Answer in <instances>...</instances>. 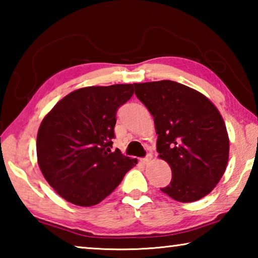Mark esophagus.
I'll list each match as a JSON object with an SVG mask.
<instances>
[{
	"mask_svg": "<svg viewBox=\"0 0 258 258\" xmlns=\"http://www.w3.org/2000/svg\"><path fill=\"white\" fill-rule=\"evenodd\" d=\"M151 159H152V155L151 154H148L146 158H143V163H145L146 165L149 164L150 161H151Z\"/></svg>",
	"mask_w": 258,
	"mask_h": 258,
	"instance_id": "1",
	"label": "esophagus"
}]
</instances>
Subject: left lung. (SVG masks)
Segmentation results:
<instances>
[{
	"label": "left lung",
	"mask_w": 258,
	"mask_h": 258,
	"mask_svg": "<svg viewBox=\"0 0 258 258\" xmlns=\"http://www.w3.org/2000/svg\"><path fill=\"white\" fill-rule=\"evenodd\" d=\"M135 95L154 117L157 151L172 169L160 189L174 200L204 198L220 182L229 160L228 131L206 95L173 81L134 83Z\"/></svg>",
	"instance_id": "8db88e82"
}]
</instances>
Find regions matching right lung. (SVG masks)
Instances as JSON below:
<instances>
[{
  "label": "right lung",
  "instance_id": "right-lung-1",
  "mask_svg": "<svg viewBox=\"0 0 258 258\" xmlns=\"http://www.w3.org/2000/svg\"><path fill=\"white\" fill-rule=\"evenodd\" d=\"M134 93L133 84L73 91L46 113L37 132V163L47 183L76 206L101 203L137 159L111 151L116 111Z\"/></svg>",
  "mask_w": 258,
  "mask_h": 258
}]
</instances>
